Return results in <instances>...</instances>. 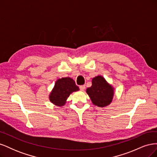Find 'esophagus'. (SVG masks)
I'll return each mask as SVG.
<instances>
[{"label":"esophagus","mask_w":157,"mask_h":157,"mask_svg":"<svg viewBox=\"0 0 157 157\" xmlns=\"http://www.w3.org/2000/svg\"><path fill=\"white\" fill-rule=\"evenodd\" d=\"M80 90H81V91H84V89H85V85H82V86H80Z\"/></svg>","instance_id":"1"}]
</instances>
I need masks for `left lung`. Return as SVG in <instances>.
I'll list each match as a JSON object with an SVG mask.
<instances>
[{
	"label": "left lung",
	"mask_w": 157,
	"mask_h": 157,
	"mask_svg": "<svg viewBox=\"0 0 157 157\" xmlns=\"http://www.w3.org/2000/svg\"><path fill=\"white\" fill-rule=\"evenodd\" d=\"M86 92L94 105L105 107L111 103L115 88L101 75H98L92 78V86Z\"/></svg>",
	"instance_id": "obj_1"
}]
</instances>
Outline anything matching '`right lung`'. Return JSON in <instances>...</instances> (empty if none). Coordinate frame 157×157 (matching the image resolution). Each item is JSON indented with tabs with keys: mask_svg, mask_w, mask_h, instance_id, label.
<instances>
[{
	"mask_svg": "<svg viewBox=\"0 0 157 157\" xmlns=\"http://www.w3.org/2000/svg\"><path fill=\"white\" fill-rule=\"evenodd\" d=\"M79 90L75 82L71 77H63L56 80L49 95L52 103L56 106H63L71 94Z\"/></svg>",
	"mask_w": 157,
	"mask_h": 157,
	"instance_id": "add662e5",
	"label": "right lung"
}]
</instances>
